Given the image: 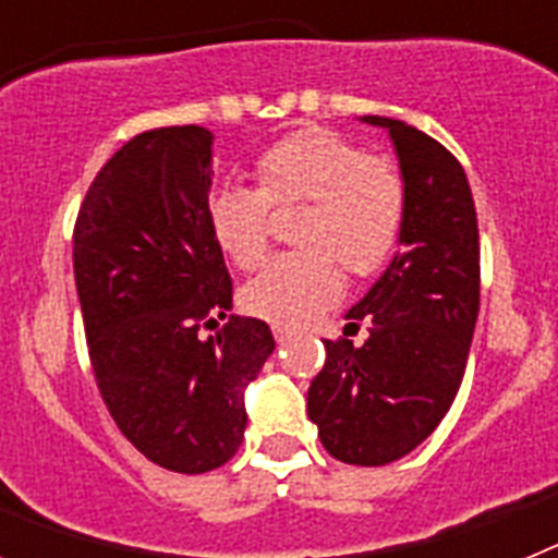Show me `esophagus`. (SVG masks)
I'll return each mask as SVG.
<instances>
[{
  "mask_svg": "<svg viewBox=\"0 0 558 558\" xmlns=\"http://www.w3.org/2000/svg\"><path fill=\"white\" fill-rule=\"evenodd\" d=\"M274 338H276V343H279V347H284L288 340L295 338V329L284 327V324H274Z\"/></svg>",
  "mask_w": 558,
  "mask_h": 558,
  "instance_id": "1",
  "label": "esophagus"
}]
</instances>
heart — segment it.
Here are the masks:
<instances>
[{
    "instance_id": "heart-1",
    "label": "heart",
    "mask_w": 558,
    "mask_h": 558,
    "mask_svg": "<svg viewBox=\"0 0 558 558\" xmlns=\"http://www.w3.org/2000/svg\"><path fill=\"white\" fill-rule=\"evenodd\" d=\"M259 186L220 184L206 215L211 236L240 268L263 263L270 201H310L302 215V251L274 256L243 288V307L274 324H307L343 293V274L368 276L397 248L405 226V181L386 159H372L343 133L299 131L256 161Z\"/></svg>"
}]
</instances>
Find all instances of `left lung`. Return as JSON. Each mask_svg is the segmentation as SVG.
Segmentation results:
<instances>
[{
	"instance_id": "1",
	"label": "left lung",
	"mask_w": 558,
	"mask_h": 558,
	"mask_svg": "<svg viewBox=\"0 0 558 558\" xmlns=\"http://www.w3.org/2000/svg\"><path fill=\"white\" fill-rule=\"evenodd\" d=\"M383 128L405 181L399 251L347 327L368 338L324 340L327 363L307 391L310 422L332 458L386 466L416 450L461 388L481 307V245L466 172L447 147L408 122L357 117Z\"/></svg>"
}]
</instances>
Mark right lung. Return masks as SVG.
<instances>
[{
	"label": "right lung",
	"mask_w": 558,
	"mask_h": 558,
	"mask_svg": "<svg viewBox=\"0 0 558 558\" xmlns=\"http://www.w3.org/2000/svg\"><path fill=\"white\" fill-rule=\"evenodd\" d=\"M215 133L133 136L88 186L75 226V284L97 388L122 436L170 472L218 470L243 441L245 388L276 340L229 315L231 276L211 236Z\"/></svg>",
	"instance_id": "right-lung-1"
}]
</instances>
